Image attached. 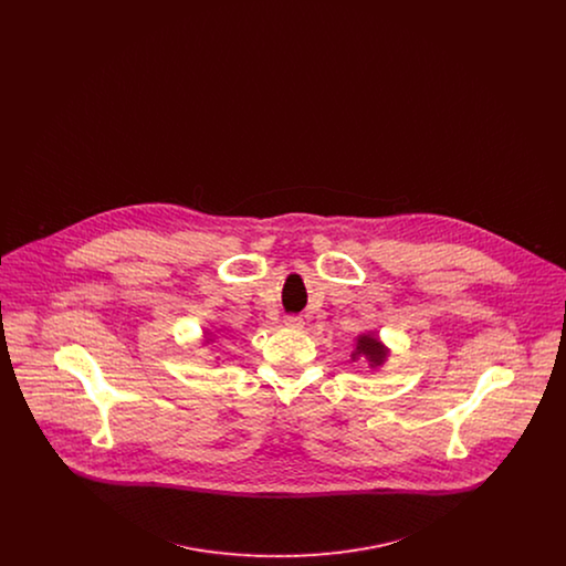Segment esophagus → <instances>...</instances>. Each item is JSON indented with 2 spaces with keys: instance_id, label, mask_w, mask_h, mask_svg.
<instances>
[{
  "instance_id": "obj_1",
  "label": "esophagus",
  "mask_w": 566,
  "mask_h": 566,
  "mask_svg": "<svg viewBox=\"0 0 566 566\" xmlns=\"http://www.w3.org/2000/svg\"><path fill=\"white\" fill-rule=\"evenodd\" d=\"M284 324H286V326H291V328H301V326H303V318H301V316H295V314H291V316H286V318H284Z\"/></svg>"
}]
</instances>
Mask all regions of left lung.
Instances as JSON below:
<instances>
[{
    "label": "left lung",
    "mask_w": 566,
    "mask_h": 566,
    "mask_svg": "<svg viewBox=\"0 0 566 566\" xmlns=\"http://www.w3.org/2000/svg\"><path fill=\"white\" fill-rule=\"evenodd\" d=\"M358 356H367V360L371 365H379L386 356V350L381 348V344L377 342L376 337L363 335V337H358V344H356V350L352 354V360H356Z\"/></svg>",
    "instance_id": "obj_1"
}]
</instances>
